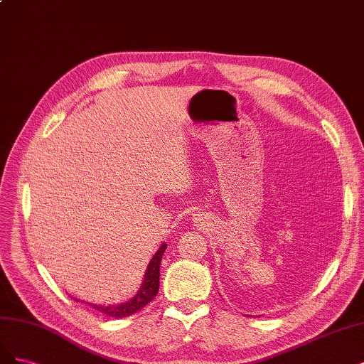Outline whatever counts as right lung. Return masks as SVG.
Masks as SVG:
<instances>
[{
    "instance_id": "right-lung-1",
    "label": "right lung",
    "mask_w": 364,
    "mask_h": 364,
    "mask_svg": "<svg viewBox=\"0 0 364 364\" xmlns=\"http://www.w3.org/2000/svg\"><path fill=\"white\" fill-rule=\"evenodd\" d=\"M168 243L163 242L157 252L152 255V259L146 267V272L144 275V283L140 284V289L137 290L133 298L128 299L127 302L116 304V306H100V304L87 302V306L95 309L97 311L109 316V318H127V316H132L137 313L140 309H144L146 304H149L154 296L159 293V283H160V262L161 257L165 254ZM75 299V298H74ZM80 302V299H75Z\"/></svg>"
}]
</instances>
